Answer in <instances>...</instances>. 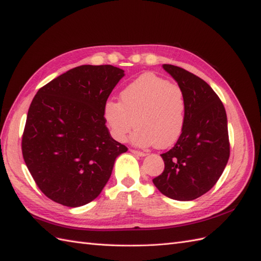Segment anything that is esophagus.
Returning <instances> with one entry per match:
<instances>
[{
    "instance_id": "34e87169",
    "label": "esophagus",
    "mask_w": 261,
    "mask_h": 261,
    "mask_svg": "<svg viewBox=\"0 0 261 261\" xmlns=\"http://www.w3.org/2000/svg\"><path fill=\"white\" fill-rule=\"evenodd\" d=\"M130 152H133V154L136 155V156H139V157H144V156L147 155L144 151H139V150H135V149H130Z\"/></svg>"
}]
</instances>
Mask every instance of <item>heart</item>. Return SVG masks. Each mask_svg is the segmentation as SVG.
<instances>
[{
    "mask_svg": "<svg viewBox=\"0 0 261 261\" xmlns=\"http://www.w3.org/2000/svg\"><path fill=\"white\" fill-rule=\"evenodd\" d=\"M185 111V95L178 85L146 73L120 92L119 103L107 101L104 120L118 142L125 141L134 123L133 143L141 147L156 145L164 148L180 136Z\"/></svg>",
    "mask_w": 261,
    "mask_h": 261,
    "instance_id": "obj_1",
    "label": "heart"
}]
</instances>
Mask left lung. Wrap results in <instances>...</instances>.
I'll return each instance as SVG.
<instances>
[{
	"instance_id": "obj_1",
	"label": "left lung",
	"mask_w": 261,
	"mask_h": 261,
	"mask_svg": "<svg viewBox=\"0 0 261 261\" xmlns=\"http://www.w3.org/2000/svg\"><path fill=\"white\" fill-rule=\"evenodd\" d=\"M163 68L185 95V125L174 147L161 155L165 169L152 182L171 199L194 200L214 187L229 160L226 111L204 80L178 66Z\"/></svg>"
}]
</instances>
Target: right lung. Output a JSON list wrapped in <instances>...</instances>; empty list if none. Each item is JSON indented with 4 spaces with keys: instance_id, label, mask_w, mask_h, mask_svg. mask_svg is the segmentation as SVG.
Here are the masks:
<instances>
[{
    "instance_id": "1",
    "label": "right lung",
    "mask_w": 261,
    "mask_h": 261,
    "mask_svg": "<svg viewBox=\"0 0 261 261\" xmlns=\"http://www.w3.org/2000/svg\"><path fill=\"white\" fill-rule=\"evenodd\" d=\"M123 69L82 65L36 93L22 137L24 162L42 193L67 207L84 206L103 190L127 147L113 139L104 106Z\"/></svg>"
}]
</instances>
